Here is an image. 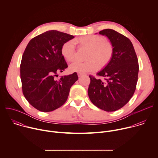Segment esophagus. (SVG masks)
<instances>
[{
	"label": "esophagus",
	"mask_w": 158,
	"mask_h": 158,
	"mask_svg": "<svg viewBox=\"0 0 158 158\" xmlns=\"http://www.w3.org/2000/svg\"><path fill=\"white\" fill-rule=\"evenodd\" d=\"M77 75H78L79 77H81V76H82V75H84V74H83V73H78Z\"/></svg>",
	"instance_id": "esophagus-1"
}]
</instances>
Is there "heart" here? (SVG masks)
Returning a JSON list of instances; mask_svg holds the SVG:
<instances>
[{"label":"heart","instance_id":"heart-1","mask_svg":"<svg viewBox=\"0 0 158 158\" xmlns=\"http://www.w3.org/2000/svg\"><path fill=\"white\" fill-rule=\"evenodd\" d=\"M80 48L89 50L84 62L72 64L69 70L71 73H85L94 72L99 68L105 67L110 61L114 54L112 45L107 41L106 37L99 35H87L75 40ZM61 54L68 62L76 59L74 42L73 40L65 42L61 47Z\"/></svg>","mask_w":158,"mask_h":158}]
</instances>
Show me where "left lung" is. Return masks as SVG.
I'll list each match as a JSON object with an SVG mask.
<instances>
[{"label":"left lung","mask_w":158,"mask_h":158,"mask_svg":"<svg viewBox=\"0 0 158 158\" xmlns=\"http://www.w3.org/2000/svg\"><path fill=\"white\" fill-rule=\"evenodd\" d=\"M99 34L108 38L114 48V54L109 64L97 73L104 81L89 76L91 82L87 93L98 108L107 112L116 111L129 102L136 90L138 57L131 41L123 34L110 29Z\"/></svg>","instance_id":"1"}]
</instances>
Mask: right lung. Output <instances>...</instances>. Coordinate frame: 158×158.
I'll return each instance as SVG.
<instances>
[{"label":"right lung","mask_w":158,"mask_h":158,"mask_svg":"<svg viewBox=\"0 0 158 158\" xmlns=\"http://www.w3.org/2000/svg\"><path fill=\"white\" fill-rule=\"evenodd\" d=\"M74 37L48 31L32 39L25 49L20 67L22 92L29 104L40 111L50 112L62 106L78 79L76 73L58 80L54 77L68 67L61 47Z\"/></svg>","instance_id":"add662e5"}]
</instances>
